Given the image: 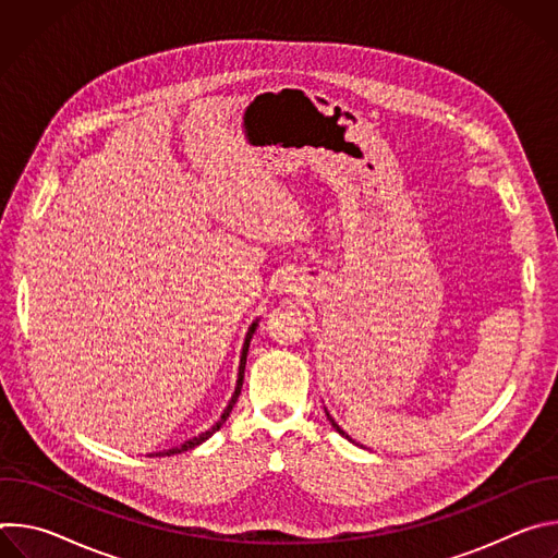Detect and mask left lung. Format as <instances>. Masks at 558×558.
<instances>
[{"mask_svg":"<svg viewBox=\"0 0 558 558\" xmlns=\"http://www.w3.org/2000/svg\"><path fill=\"white\" fill-rule=\"evenodd\" d=\"M327 417H329V422H331V426H333V428H336V430H338V433H340V435H342V437H347V439H351V437H349V435H347V433H344V430H342V428H340V426H338V424H336V422H333V420H331V415H329V413H327ZM351 441H353V439H351Z\"/></svg>","mask_w":558,"mask_h":558,"instance_id":"left-lung-1","label":"left lung"}]
</instances>
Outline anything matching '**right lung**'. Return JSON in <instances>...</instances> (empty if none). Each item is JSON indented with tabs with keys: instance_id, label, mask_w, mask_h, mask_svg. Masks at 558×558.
Returning <instances> with one entry per match:
<instances>
[{
	"instance_id": "right-lung-1",
	"label": "right lung",
	"mask_w": 558,
	"mask_h": 558,
	"mask_svg": "<svg viewBox=\"0 0 558 558\" xmlns=\"http://www.w3.org/2000/svg\"><path fill=\"white\" fill-rule=\"evenodd\" d=\"M256 327H258V323H254L252 327H250V331H247V338H245V347H243V355H241V366H238V384H235V390H233V397L229 400V404H227V409H225V413L220 415V420L216 422V426H211L209 430H205L203 435H198V437H194V439H190V441H185V444H181V446H177V448H170V450H166V452H158V457H163V454H179V452H183V450H192V448H196L198 444H203L205 439H209L225 422H227V417H229V413H231V409H233V404H235V400H238V395H241V388H243V379H245V364H247V351H250V342H252V336H254V331H256Z\"/></svg>"
}]
</instances>
